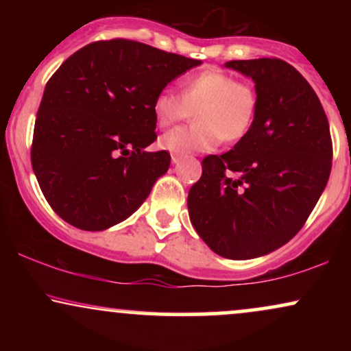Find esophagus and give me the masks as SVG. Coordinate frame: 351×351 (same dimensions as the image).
Instances as JSON below:
<instances>
[{
  "mask_svg": "<svg viewBox=\"0 0 351 351\" xmlns=\"http://www.w3.org/2000/svg\"><path fill=\"white\" fill-rule=\"evenodd\" d=\"M178 162H180V158H178V156H175V155H173V156H171V163H173V165H178Z\"/></svg>",
  "mask_w": 351,
  "mask_h": 351,
  "instance_id": "1",
  "label": "esophagus"
}]
</instances>
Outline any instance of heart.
Listing matches in <instances>:
<instances>
[{
	"mask_svg": "<svg viewBox=\"0 0 351 351\" xmlns=\"http://www.w3.org/2000/svg\"><path fill=\"white\" fill-rule=\"evenodd\" d=\"M189 128H175L160 136L158 147L184 158L208 153L224 143H237L251 130L257 114V92L247 80H234L228 72L209 67L181 82L180 95L165 88L153 100V119L165 128L188 119Z\"/></svg>",
	"mask_w": 351,
	"mask_h": 351,
	"instance_id": "b5f03b06",
	"label": "heart"
}]
</instances>
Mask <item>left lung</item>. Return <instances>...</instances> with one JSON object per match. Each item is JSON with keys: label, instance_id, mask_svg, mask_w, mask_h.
<instances>
[{"label": "left lung", "instance_id": "8db88e82", "mask_svg": "<svg viewBox=\"0 0 351 351\" xmlns=\"http://www.w3.org/2000/svg\"><path fill=\"white\" fill-rule=\"evenodd\" d=\"M224 66L252 79L257 114L232 150L203 160L188 211L211 251L244 261L276 251L300 231L327 186L332 138L320 100L291 64L264 58Z\"/></svg>", "mask_w": 351, "mask_h": 351}]
</instances>
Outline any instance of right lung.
<instances>
[{"instance_id":"right-lung-1","label":"right lung","mask_w":351,"mask_h":351,"mask_svg":"<svg viewBox=\"0 0 351 351\" xmlns=\"http://www.w3.org/2000/svg\"><path fill=\"white\" fill-rule=\"evenodd\" d=\"M201 60L110 39L64 60L44 88L31 163L44 198L66 223L106 231L143 204L170 168L156 140L153 100Z\"/></svg>"}]
</instances>
